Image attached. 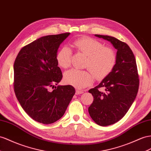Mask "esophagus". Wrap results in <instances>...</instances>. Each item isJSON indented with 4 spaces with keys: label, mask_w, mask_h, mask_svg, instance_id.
I'll list each match as a JSON object with an SVG mask.
<instances>
[{
    "label": "esophagus",
    "mask_w": 151,
    "mask_h": 151,
    "mask_svg": "<svg viewBox=\"0 0 151 151\" xmlns=\"http://www.w3.org/2000/svg\"><path fill=\"white\" fill-rule=\"evenodd\" d=\"M83 90H80V89H76V94H81L83 93Z\"/></svg>",
    "instance_id": "obj_1"
}]
</instances>
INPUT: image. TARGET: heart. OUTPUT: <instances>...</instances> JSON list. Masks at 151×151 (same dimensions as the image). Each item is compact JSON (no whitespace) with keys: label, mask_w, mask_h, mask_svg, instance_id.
<instances>
[{"label":"heart","mask_w":151,"mask_h":151,"mask_svg":"<svg viewBox=\"0 0 151 151\" xmlns=\"http://www.w3.org/2000/svg\"><path fill=\"white\" fill-rule=\"evenodd\" d=\"M73 47L76 52L86 55L84 68L88 70H78L73 69L64 73V81L65 83L82 88L93 82L94 77L97 80H102L112 72L116 64L117 55L114 50L96 39L82 37L73 41ZM71 50L64 46L57 52V63L63 69L70 67Z\"/></svg>","instance_id":"obj_1"}]
</instances>
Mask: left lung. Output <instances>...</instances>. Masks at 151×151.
<instances>
[{
  "instance_id": "1",
  "label": "left lung",
  "mask_w": 151,
  "mask_h": 151,
  "mask_svg": "<svg viewBox=\"0 0 151 151\" xmlns=\"http://www.w3.org/2000/svg\"><path fill=\"white\" fill-rule=\"evenodd\" d=\"M95 36L110 41L117 50L112 72L88 91L94 97L88 109L90 116L97 124L106 126L118 122L129 110L138 93V73L134 54L126 42L109 36ZM102 87L105 93L99 91Z\"/></svg>"
}]
</instances>
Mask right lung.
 Here are the masks:
<instances>
[{
    "instance_id": "right-lung-1",
    "label": "right lung",
    "mask_w": 151,
    "mask_h": 151,
    "mask_svg": "<svg viewBox=\"0 0 151 151\" xmlns=\"http://www.w3.org/2000/svg\"><path fill=\"white\" fill-rule=\"evenodd\" d=\"M69 32L41 37L24 46L14 63V91L20 105L34 121L45 124L64 115L75 93L72 86H58L63 74L57 50ZM55 88L53 91L50 88Z\"/></svg>"
}]
</instances>
